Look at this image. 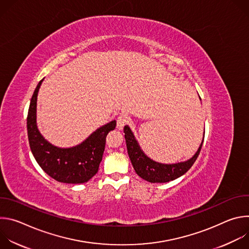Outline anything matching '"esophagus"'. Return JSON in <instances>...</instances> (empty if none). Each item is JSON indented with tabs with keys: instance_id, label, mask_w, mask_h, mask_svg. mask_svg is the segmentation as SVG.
I'll use <instances>...</instances> for the list:
<instances>
[{
	"instance_id": "34e87169",
	"label": "esophagus",
	"mask_w": 249,
	"mask_h": 249,
	"mask_svg": "<svg viewBox=\"0 0 249 249\" xmlns=\"http://www.w3.org/2000/svg\"><path fill=\"white\" fill-rule=\"evenodd\" d=\"M127 122H128V116L127 115H125V114L119 115L118 118H117V129L122 130Z\"/></svg>"
}]
</instances>
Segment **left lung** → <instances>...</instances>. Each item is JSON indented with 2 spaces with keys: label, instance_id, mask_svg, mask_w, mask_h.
Wrapping results in <instances>:
<instances>
[{
  "label": "left lung",
  "instance_id": "obj_1",
  "mask_svg": "<svg viewBox=\"0 0 249 249\" xmlns=\"http://www.w3.org/2000/svg\"><path fill=\"white\" fill-rule=\"evenodd\" d=\"M124 133H125L128 155L136 173L141 177V178H143L152 183L168 182L178 178V177L186 173L190 169V167L193 165L195 160H197L203 145V141H204V138H203L199 149L191 159L185 161L168 164V163L158 162L150 159L143 152V150L141 149L138 141L136 140L132 130L128 125L124 127ZM204 135H205V131H204Z\"/></svg>",
  "mask_w": 249,
  "mask_h": 249
}]
</instances>
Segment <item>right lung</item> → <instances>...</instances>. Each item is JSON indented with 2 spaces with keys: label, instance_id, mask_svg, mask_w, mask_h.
<instances>
[{
  "label": "right lung",
  "instance_id": "obj_1",
  "mask_svg": "<svg viewBox=\"0 0 249 249\" xmlns=\"http://www.w3.org/2000/svg\"><path fill=\"white\" fill-rule=\"evenodd\" d=\"M43 80L35 89L27 114V135L31 153L39 166L53 179L69 184L88 182L98 171L107 134L116 121L105 124L91 133L81 144L71 148L52 145L41 135L36 122L37 95Z\"/></svg>",
  "mask_w": 249,
  "mask_h": 249
}]
</instances>
